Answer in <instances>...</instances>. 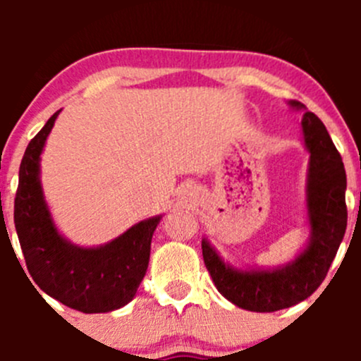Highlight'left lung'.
Segmentation results:
<instances>
[{
    "label": "left lung",
    "mask_w": 361,
    "mask_h": 361,
    "mask_svg": "<svg viewBox=\"0 0 361 361\" xmlns=\"http://www.w3.org/2000/svg\"><path fill=\"white\" fill-rule=\"evenodd\" d=\"M302 110L304 104L290 101ZM302 134L309 152L305 206L311 227L309 243L295 260L274 269H235L221 260L202 239V257L218 292L238 307L274 312L292 307L312 295L326 278L348 225L345 171L341 154L322 120L311 111L302 116Z\"/></svg>",
    "instance_id": "left-lung-1"
}]
</instances>
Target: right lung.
I'll list each match as a JSON object with an SVG mask.
<instances>
[{
    "label": "right lung",
    "instance_id": "add662e5",
    "mask_svg": "<svg viewBox=\"0 0 361 361\" xmlns=\"http://www.w3.org/2000/svg\"><path fill=\"white\" fill-rule=\"evenodd\" d=\"M59 111L31 140L19 169L13 221L32 281L47 295L82 312H110L129 304L150 260L160 218L127 228L106 245L82 248L59 234L39 181V155Z\"/></svg>",
    "mask_w": 361,
    "mask_h": 361
}]
</instances>
